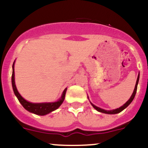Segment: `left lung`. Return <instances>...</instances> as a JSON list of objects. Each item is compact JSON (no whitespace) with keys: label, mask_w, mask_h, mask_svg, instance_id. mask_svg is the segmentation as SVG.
<instances>
[{"label":"left lung","mask_w":148,"mask_h":148,"mask_svg":"<svg viewBox=\"0 0 148 148\" xmlns=\"http://www.w3.org/2000/svg\"><path fill=\"white\" fill-rule=\"evenodd\" d=\"M139 76L140 75H138V78H137V81H136V86H135V88H134V92L133 93H132V96H131V97L130 98V99L128 100V101H127L126 103H125V104L123 105V106H122L121 107H120V108H116V109H114V110H110V111H106V110H104V109H102V108H99V107L95 106L94 104H92V103H91V104L92 105V106L94 107L97 110V111L99 112H101V113H106V114H117V113H119L120 112L123 111L124 109H125V108H127V106H129V105L131 103H132V101H133L134 97L136 95V90H137V86H138V81H139Z\"/></svg>","instance_id":"obj_1"}]
</instances>
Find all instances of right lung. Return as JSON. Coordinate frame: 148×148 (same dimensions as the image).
I'll return each mask as SVG.
<instances>
[{
    "mask_svg": "<svg viewBox=\"0 0 148 148\" xmlns=\"http://www.w3.org/2000/svg\"><path fill=\"white\" fill-rule=\"evenodd\" d=\"M14 66V62L12 65V84L13 90H14L15 95L16 96V97H17L19 102L21 103V105L23 106V108H25L27 111L30 112V113H35V114L36 115H45L51 113V112L55 111V110H56L57 108L62 104L64 99V97H65L67 88H65V89L64 90L60 99L58 101H55V102L31 103L23 99V98L21 96V95L18 93L17 89H16V85H15Z\"/></svg>",
    "mask_w": 148,
    "mask_h": 148,
    "instance_id": "obj_1",
    "label": "right lung"
}]
</instances>
